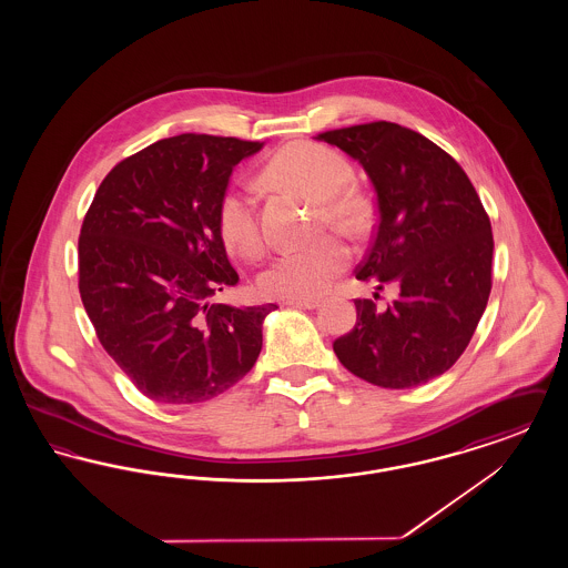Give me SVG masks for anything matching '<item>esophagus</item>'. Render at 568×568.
I'll use <instances>...</instances> for the list:
<instances>
[{"label":"esophagus","instance_id":"34e87169","mask_svg":"<svg viewBox=\"0 0 568 568\" xmlns=\"http://www.w3.org/2000/svg\"><path fill=\"white\" fill-rule=\"evenodd\" d=\"M287 306H296V308H317L322 302L317 297H296V300H287Z\"/></svg>","mask_w":568,"mask_h":568}]
</instances>
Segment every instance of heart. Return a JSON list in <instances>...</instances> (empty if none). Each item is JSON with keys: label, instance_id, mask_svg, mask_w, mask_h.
<instances>
[{"label": "heart", "instance_id": "obj_1", "mask_svg": "<svg viewBox=\"0 0 568 568\" xmlns=\"http://www.w3.org/2000/svg\"><path fill=\"white\" fill-rule=\"evenodd\" d=\"M266 181L320 200V219L345 236H362L371 223V206L362 193L352 190V163L338 151L317 142H294L281 149L264 168ZM216 230L223 246L244 260H255L264 239L255 215L253 197L241 190L223 193L216 209ZM349 248L327 236L281 253L260 274L257 287L266 297L296 300L324 294L329 283L347 268Z\"/></svg>", "mask_w": 568, "mask_h": 568}]
</instances>
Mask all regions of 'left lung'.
<instances>
[{
	"instance_id": "1",
	"label": "left lung",
	"mask_w": 568,
	"mask_h": 568,
	"mask_svg": "<svg viewBox=\"0 0 568 568\" xmlns=\"http://www.w3.org/2000/svg\"><path fill=\"white\" fill-rule=\"evenodd\" d=\"M317 138L362 163L377 191V232L355 278L400 287L385 311L355 300L357 320L334 353L378 387L424 385L458 362L486 311L494 253L486 209L449 153L398 123Z\"/></svg>"
}]
</instances>
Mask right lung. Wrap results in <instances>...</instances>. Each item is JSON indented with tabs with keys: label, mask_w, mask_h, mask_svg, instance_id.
<instances>
[{
	"label": "right lung",
	"mask_w": 568,
	"mask_h": 568,
	"mask_svg": "<svg viewBox=\"0 0 568 568\" xmlns=\"http://www.w3.org/2000/svg\"><path fill=\"white\" fill-rule=\"evenodd\" d=\"M262 146L223 135L163 138L116 163L84 215V311L102 347L155 403L211 400L262 352V324L276 304H211L239 283L216 209L234 165Z\"/></svg>",
	"instance_id": "obj_1"
}]
</instances>
